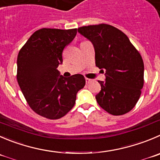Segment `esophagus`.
<instances>
[{"label":"esophagus","mask_w":160,"mask_h":160,"mask_svg":"<svg viewBox=\"0 0 160 160\" xmlns=\"http://www.w3.org/2000/svg\"><path fill=\"white\" fill-rule=\"evenodd\" d=\"M91 82H92V79L88 78H86V82L87 83V84H89V83H90Z\"/></svg>","instance_id":"obj_1"}]
</instances>
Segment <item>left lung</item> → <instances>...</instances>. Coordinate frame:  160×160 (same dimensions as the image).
<instances>
[{
  "label": "left lung",
  "instance_id": "8db88e82",
  "mask_svg": "<svg viewBox=\"0 0 160 160\" xmlns=\"http://www.w3.org/2000/svg\"><path fill=\"white\" fill-rule=\"evenodd\" d=\"M78 31L93 45L96 66L106 71L105 81H98L99 105L113 115L131 111L144 86V62L139 52L123 32L108 24L82 27Z\"/></svg>",
  "mask_w": 160,
  "mask_h": 160
}]
</instances>
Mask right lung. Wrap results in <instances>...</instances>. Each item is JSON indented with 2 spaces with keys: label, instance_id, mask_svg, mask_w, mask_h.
<instances>
[{
  "label": "right lung",
  "instance_id": "right-lung-1",
  "mask_svg": "<svg viewBox=\"0 0 160 160\" xmlns=\"http://www.w3.org/2000/svg\"><path fill=\"white\" fill-rule=\"evenodd\" d=\"M77 33V29L42 28L37 30L19 50L17 81L30 108L49 119H58L71 110L76 94L86 84L82 74L69 78L57 70L62 53Z\"/></svg>",
  "mask_w": 160,
  "mask_h": 160
}]
</instances>
